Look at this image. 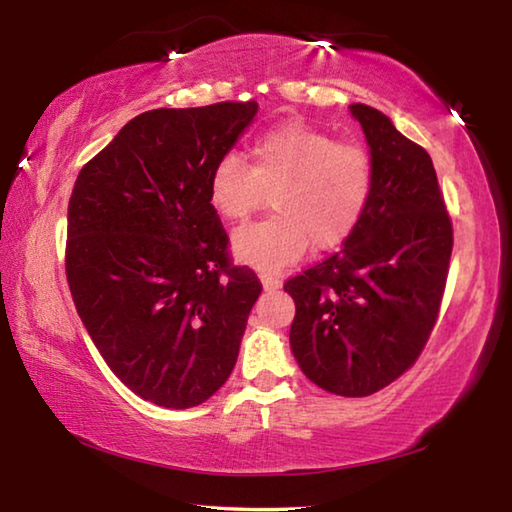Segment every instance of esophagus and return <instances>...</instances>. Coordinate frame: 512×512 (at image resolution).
Here are the masks:
<instances>
[{
    "label": "esophagus",
    "instance_id": "obj_1",
    "mask_svg": "<svg viewBox=\"0 0 512 512\" xmlns=\"http://www.w3.org/2000/svg\"><path fill=\"white\" fill-rule=\"evenodd\" d=\"M259 277H262V284H264L266 291H273V289H280L282 287V280L277 275H273V273H262Z\"/></svg>",
    "mask_w": 512,
    "mask_h": 512
}]
</instances>
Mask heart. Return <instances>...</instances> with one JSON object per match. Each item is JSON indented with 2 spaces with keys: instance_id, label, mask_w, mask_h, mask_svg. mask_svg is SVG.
Returning <instances> with one entry per match:
<instances>
[{
  "instance_id": "heart-1",
  "label": "heart",
  "mask_w": 512,
  "mask_h": 512,
  "mask_svg": "<svg viewBox=\"0 0 512 512\" xmlns=\"http://www.w3.org/2000/svg\"><path fill=\"white\" fill-rule=\"evenodd\" d=\"M248 160L223 155L207 178V198L225 221H246L271 194L275 214L241 228L232 248L241 262L275 273L307 248L327 250L348 239L375 189V162L357 142L307 124H284L250 144Z\"/></svg>"
}]
</instances>
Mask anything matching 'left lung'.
Returning a JSON list of instances; mask_svg holds the SVG:
<instances>
[{"label":"left lung","instance_id":"8db88e82","mask_svg":"<svg viewBox=\"0 0 512 512\" xmlns=\"http://www.w3.org/2000/svg\"><path fill=\"white\" fill-rule=\"evenodd\" d=\"M375 162L366 214L339 253L293 275L291 350L329 393L366 397L409 370L436 327L454 230L429 153L354 103Z\"/></svg>","mask_w":512,"mask_h":512}]
</instances>
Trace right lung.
Instances as JSON below:
<instances>
[{
	"instance_id": "add662e5",
	"label": "right lung",
	"mask_w": 512,
	"mask_h": 512,
	"mask_svg": "<svg viewBox=\"0 0 512 512\" xmlns=\"http://www.w3.org/2000/svg\"><path fill=\"white\" fill-rule=\"evenodd\" d=\"M255 101L137 115L76 178L65 275L108 368L144 400L189 409L219 391L262 293L235 266L207 178Z\"/></svg>"
}]
</instances>
